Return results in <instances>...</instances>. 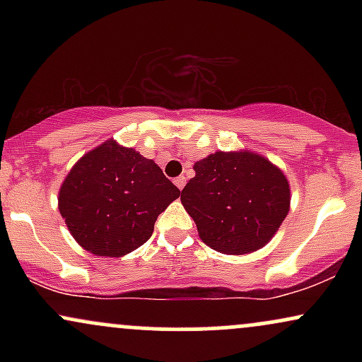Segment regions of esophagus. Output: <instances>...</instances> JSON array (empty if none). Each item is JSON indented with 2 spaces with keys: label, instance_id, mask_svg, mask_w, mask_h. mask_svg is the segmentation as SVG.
Here are the masks:
<instances>
[{
  "label": "esophagus",
  "instance_id": "obj_1",
  "mask_svg": "<svg viewBox=\"0 0 362 362\" xmlns=\"http://www.w3.org/2000/svg\"><path fill=\"white\" fill-rule=\"evenodd\" d=\"M173 182H175V185L182 190V189H184V185H185V177H177Z\"/></svg>",
  "mask_w": 362,
  "mask_h": 362
}]
</instances>
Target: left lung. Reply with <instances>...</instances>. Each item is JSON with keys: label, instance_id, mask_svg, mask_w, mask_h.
<instances>
[{"label": "left lung", "instance_id": "8db88e82", "mask_svg": "<svg viewBox=\"0 0 362 362\" xmlns=\"http://www.w3.org/2000/svg\"><path fill=\"white\" fill-rule=\"evenodd\" d=\"M194 170L180 201L207 247L243 255L271 242L291 202L288 178L276 165L245 149L216 151Z\"/></svg>", "mask_w": 362, "mask_h": 362}]
</instances>
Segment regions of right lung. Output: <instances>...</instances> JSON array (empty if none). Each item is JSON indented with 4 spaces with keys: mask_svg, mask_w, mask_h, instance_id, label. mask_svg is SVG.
I'll list each match as a JSON object with an SVG mask.
<instances>
[{
    "mask_svg": "<svg viewBox=\"0 0 362 362\" xmlns=\"http://www.w3.org/2000/svg\"><path fill=\"white\" fill-rule=\"evenodd\" d=\"M178 195L155 161L109 139L74 163L57 201L85 250L122 257L148 242L156 218Z\"/></svg>",
    "mask_w": 362,
    "mask_h": 362,
    "instance_id": "add662e5",
    "label": "right lung"
}]
</instances>
